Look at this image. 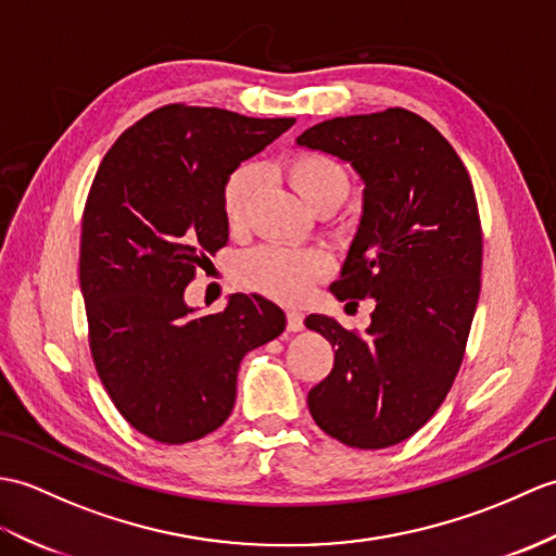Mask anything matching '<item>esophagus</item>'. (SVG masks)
I'll use <instances>...</instances> for the list:
<instances>
[{
	"instance_id": "34e87169",
	"label": "esophagus",
	"mask_w": 556,
	"mask_h": 556,
	"mask_svg": "<svg viewBox=\"0 0 556 556\" xmlns=\"http://www.w3.org/2000/svg\"><path fill=\"white\" fill-rule=\"evenodd\" d=\"M287 329L289 331H301L303 329V313H299V309H289V313H287Z\"/></svg>"
}]
</instances>
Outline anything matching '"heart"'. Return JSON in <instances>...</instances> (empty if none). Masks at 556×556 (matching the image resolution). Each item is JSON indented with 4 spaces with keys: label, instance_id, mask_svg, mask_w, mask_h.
<instances>
[{
    "label": "heart",
    "instance_id": "b5f03b06",
    "mask_svg": "<svg viewBox=\"0 0 556 556\" xmlns=\"http://www.w3.org/2000/svg\"><path fill=\"white\" fill-rule=\"evenodd\" d=\"M291 187L317 213H331L351 193V173L329 153L303 151L287 165ZM263 185V167L241 163L223 187V213L231 229L249 223L253 201ZM327 257L317 251L289 247H261L241 257L239 277L247 287L277 301H299L327 273Z\"/></svg>",
    "mask_w": 556,
    "mask_h": 556
}]
</instances>
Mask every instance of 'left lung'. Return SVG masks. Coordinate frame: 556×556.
I'll list each match as a JSON object with an SVG mask.
<instances>
[{
    "label": "left lung",
    "instance_id": "left-lung-1",
    "mask_svg": "<svg viewBox=\"0 0 556 556\" xmlns=\"http://www.w3.org/2000/svg\"><path fill=\"white\" fill-rule=\"evenodd\" d=\"M295 141L363 177V219L331 293L377 303L365 333L305 319L333 348L309 415L348 447H391L435 415L464 359L483 265L473 185L450 141L405 109L325 121Z\"/></svg>",
    "mask_w": 556,
    "mask_h": 556
}]
</instances>
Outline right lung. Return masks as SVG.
Returning a JSON list of instances; mask_svg holds the SVG:
<instances>
[{"mask_svg":"<svg viewBox=\"0 0 556 556\" xmlns=\"http://www.w3.org/2000/svg\"><path fill=\"white\" fill-rule=\"evenodd\" d=\"M293 123L167 103L99 165L80 237L89 351L113 405L153 441L182 445L219 429L243 355L287 327L257 293L193 317L185 289L227 243V177Z\"/></svg>","mask_w":556,"mask_h":556,"instance_id":"obj_1","label":"right lung"}]
</instances>
